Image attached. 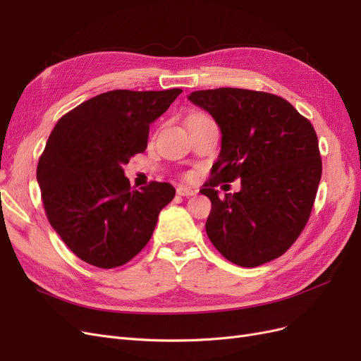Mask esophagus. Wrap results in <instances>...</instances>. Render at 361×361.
<instances>
[{"label":"esophagus","instance_id":"esophagus-1","mask_svg":"<svg viewBox=\"0 0 361 361\" xmlns=\"http://www.w3.org/2000/svg\"><path fill=\"white\" fill-rule=\"evenodd\" d=\"M176 192H178V195H187V197H188V195H194L195 194V191L192 188L182 187V185L176 188Z\"/></svg>","mask_w":361,"mask_h":361}]
</instances>
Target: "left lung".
I'll return each instance as SVG.
<instances>
[{
    "instance_id": "left-lung-1",
    "label": "left lung",
    "mask_w": 361,
    "mask_h": 361,
    "mask_svg": "<svg viewBox=\"0 0 361 361\" xmlns=\"http://www.w3.org/2000/svg\"><path fill=\"white\" fill-rule=\"evenodd\" d=\"M188 99L221 129V152L202 194L212 209L206 233L232 264L255 268L285 255L309 221L322 174L318 137L283 97L221 87ZM242 179V191L214 188Z\"/></svg>"
}]
</instances>
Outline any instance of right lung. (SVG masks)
Instances as JSON below:
<instances>
[{"label":"right lung","mask_w":361,"mask_h":361,"mask_svg":"<svg viewBox=\"0 0 361 361\" xmlns=\"http://www.w3.org/2000/svg\"><path fill=\"white\" fill-rule=\"evenodd\" d=\"M180 89L113 90L64 114L37 164L49 224L72 253L93 267H122L146 247L176 191L167 182L134 190L123 166L147 147L149 126Z\"/></svg>","instance_id":"obj_1"}]
</instances>
